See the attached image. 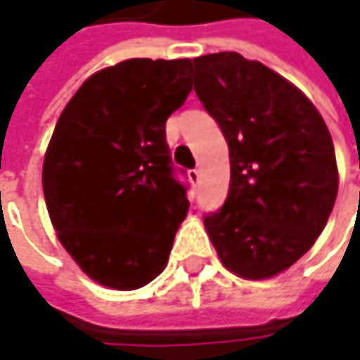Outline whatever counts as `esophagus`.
I'll list each match as a JSON object with an SVG mask.
<instances>
[{"label": "esophagus", "instance_id": "obj_1", "mask_svg": "<svg viewBox=\"0 0 360 360\" xmlns=\"http://www.w3.org/2000/svg\"><path fill=\"white\" fill-rule=\"evenodd\" d=\"M190 180H192V182H198V180H200V170H198V168L190 170Z\"/></svg>", "mask_w": 360, "mask_h": 360}]
</instances>
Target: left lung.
<instances>
[{
    "mask_svg": "<svg viewBox=\"0 0 360 360\" xmlns=\"http://www.w3.org/2000/svg\"><path fill=\"white\" fill-rule=\"evenodd\" d=\"M194 90L229 142L230 186L204 226L222 264L270 278L311 248L339 190L330 131L288 79L236 51L194 58Z\"/></svg>",
    "mask_w": 360,
    "mask_h": 360,
    "instance_id": "left-lung-1",
    "label": "left lung"
}]
</instances>
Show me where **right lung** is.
Masks as SVG:
<instances>
[{
	"mask_svg": "<svg viewBox=\"0 0 360 360\" xmlns=\"http://www.w3.org/2000/svg\"><path fill=\"white\" fill-rule=\"evenodd\" d=\"M190 60L134 58L90 76L44 158V196L63 248L91 281L134 290L166 269L186 218L166 120L186 102Z\"/></svg>",
	"mask_w": 360,
	"mask_h": 360,
	"instance_id": "add662e5",
	"label": "right lung"
}]
</instances>
